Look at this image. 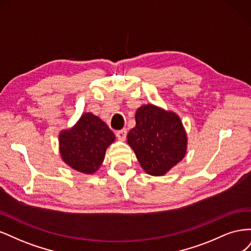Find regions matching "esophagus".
<instances>
[{
  "instance_id": "34e87169",
  "label": "esophagus",
  "mask_w": 251,
  "mask_h": 251,
  "mask_svg": "<svg viewBox=\"0 0 251 251\" xmlns=\"http://www.w3.org/2000/svg\"><path fill=\"white\" fill-rule=\"evenodd\" d=\"M126 134H127V132H126V128H123V130H120V131H117V132H116V137H117L119 140H125L126 137Z\"/></svg>"
}]
</instances>
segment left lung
<instances>
[{
    "mask_svg": "<svg viewBox=\"0 0 251 251\" xmlns=\"http://www.w3.org/2000/svg\"><path fill=\"white\" fill-rule=\"evenodd\" d=\"M136 126L127 134L142 169L153 176H162L182 160L186 151V134L180 118L153 104L136 111Z\"/></svg>",
    "mask_w": 251,
    "mask_h": 251,
    "instance_id": "obj_1",
    "label": "left lung"
}]
</instances>
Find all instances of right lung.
Segmentation results:
<instances>
[{"instance_id": "obj_1", "label": "right lung", "mask_w": 251, "mask_h": 251, "mask_svg": "<svg viewBox=\"0 0 251 251\" xmlns=\"http://www.w3.org/2000/svg\"><path fill=\"white\" fill-rule=\"evenodd\" d=\"M115 135L102 120L86 113L71 130L59 135V150L64 161L72 169L92 174L103 161L105 150Z\"/></svg>"}]
</instances>
